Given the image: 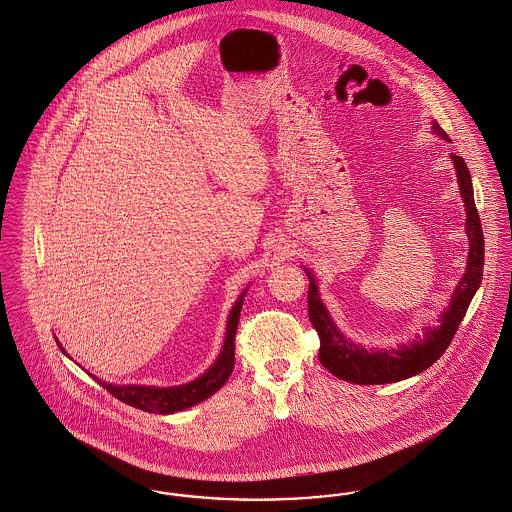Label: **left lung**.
Wrapping results in <instances>:
<instances>
[{
    "instance_id": "8db88e82",
    "label": "left lung",
    "mask_w": 512,
    "mask_h": 512,
    "mask_svg": "<svg viewBox=\"0 0 512 512\" xmlns=\"http://www.w3.org/2000/svg\"><path fill=\"white\" fill-rule=\"evenodd\" d=\"M433 132L446 142H450L448 134L440 128L436 120L433 122ZM450 158L456 167L460 195L466 206V234L470 239V255L466 273L460 278L454 294L450 296L448 308L438 317V325L425 327L423 335H417V339L411 341L409 345H399L395 349L380 351L364 349L339 331V327L335 325V321L331 319L319 298L314 275L308 269H304L310 278L308 314L319 335V362L323 364V368H327L331 374L345 382H353L360 386L392 384L427 370L448 349L458 331L460 321L470 308L473 294L477 292L483 276L485 245L481 220L473 200L472 175L468 171V165L462 156L450 154Z\"/></svg>"
}]
</instances>
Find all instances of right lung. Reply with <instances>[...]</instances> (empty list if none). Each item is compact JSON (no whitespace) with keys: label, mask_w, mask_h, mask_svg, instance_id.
Wrapping results in <instances>:
<instances>
[{"label":"right lung","mask_w":512,"mask_h":512,"mask_svg":"<svg viewBox=\"0 0 512 512\" xmlns=\"http://www.w3.org/2000/svg\"><path fill=\"white\" fill-rule=\"evenodd\" d=\"M247 290H243L237 298L234 308L228 315V327H226V339L224 347L218 354L216 362L200 376L197 380L183 384V386H173V388H156V386H138V384H128V386H117V384H107L99 378H95L107 392L115 395L126 405H132L136 409L148 411V413H159V415H169L183 411L187 407H193L200 401L208 399L210 395L216 394L230 378L236 362V331L239 323V312L241 304L245 298ZM58 347L64 351V347L58 343Z\"/></svg>","instance_id":"right-lung-1"}]
</instances>
